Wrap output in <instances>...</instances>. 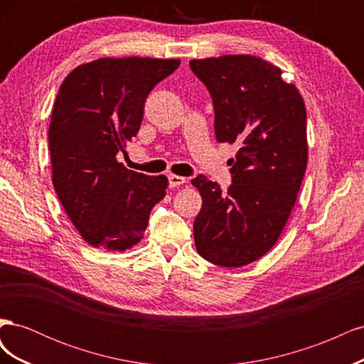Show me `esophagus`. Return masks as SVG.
Segmentation results:
<instances>
[{
	"instance_id": "1",
	"label": "esophagus",
	"mask_w": 364,
	"mask_h": 364,
	"mask_svg": "<svg viewBox=\"0 0 364 364\" xmlns=\"http://www.w3.org/2000/svg\"><path fill=\"white\" fill-rule=\"evenodd\" d=\"M186 182L185 178H182V176H176V174H168V185L171 186V188H176V186H181Z\"/></svg>"
}]
</instances>
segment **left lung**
<instances>
[{
	"label": "left lung",
	"instance_id": "8db88e82",
	"mask_svg": "<svg viewBox=\"0 0 364 364\" xmlns=\"http://www.w3.org/2000/svg\"><path fill=\"white\" fill-rule=\"evenodd\" d=\"M190 68L211 94L217 141L240 146L226 193L203 174L191 181L203 202L196 249L217 266L241 267L274 246L294 206L308 159L305 105L261 58L194 59Z\"/></svg>",
	"mask_w": 364,
	"mask_h": 364
}]
</instances>
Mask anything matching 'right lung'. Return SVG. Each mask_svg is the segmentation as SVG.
I'll return each mask as SVG.
<instances>
[{
	"label": "right lung",
	"mask_w": 364,
	"mask_h": 364,
	"mask_svg": "<svg viewBox=\"0 0 364 364\" xmlns=\"http://www.w3.org/2000/svg\"><path fill=\"white\" fill-rule=\"evenodd\" d=\"M179 65V59L102 58L77 67L60 85L48 129L53 185L86 243L130 249L164 199V174L127 170L117 153L136 136L150 91Z\"/></svg>",
	"instance_id": "1"
}]
</instances>
